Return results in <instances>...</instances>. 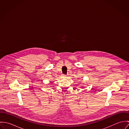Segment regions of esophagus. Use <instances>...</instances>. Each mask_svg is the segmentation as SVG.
Wrapping results in <instances>:
<instances>
[{
    "mask_svg": "<svg viewBox=\"0 0 129 129\" xmlns=\"http://www.w3.org/2000/svg\"><path fill=\"white\" fill-rule=\"evenodd\" d=\"M62 76H63V77H67V76H66L67 75H64V74H63Z\"/></svg>",
    "mask_w": 129,
    "mask_h": 129,
    "instance_id": "34e87169",
    "label": "esophagus"
}]
</instances>
